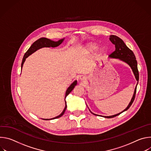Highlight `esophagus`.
Masks as SVG:
<instances>
[{
  "mask_svg": "<svg viewBox=\"0 0 151 151\" xmlns=\"http://www.w3.org/2000/svg\"><path fill=\"white\" fill-rule=\"evenodd\" d=\"M79 79H80L81 81H85L86 78H85V76H83V75H81L80 77H79Z\"/></svg>",
  "mask_w": 151,
  "mask_h": 151,
  "instance_id": "1",
  "label": "esophagus"
}]
</instances>
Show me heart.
Returning a JSON list of instances; mask_svg holds the SVG:
<instances>
[{"label": "heart", "instance_id": "b5f03b06", "mask_svg": "<svg viewBox=\"0 0 151 151\" xmlns=\"http://www.w3.org/2000/svg\"><path fill=\"white\" fill-rule=\"evenodd\" d=\"M98 48V45L97 44H90L88 46V49L91 51H96L97 49ZM103 50H101V51H103Z\"/></svg>", "mask_w": 151, "mask_h": 151}]
</instances>
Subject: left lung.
Returning a JSON list of instances; mask_svg holds the SVG:
<instances>
[{"instance_id": "1", "label": "left lung", "mask_w": 151, "mask_h": 151, "mask_svg": "<svg viewBox=\"0 0 151 151\" xmlns=\"http://www.w3.org/2000/svg\"><path fill=\"white\" fill-rule=\"evenodd\" d=\"M109 39L112 42V44L115 45V50L112 53H111L109 56L111 58H119L120 60L127 63L128 65L132 68L136 80L137 81H139V70L137 69V62L136 57H135L133 52L130 48H128L126 46L124 41L119 37H118L115 35H111L110 36ZM136 89H137V86L135 88L134 93L133 96L132 97V99L125 110H124L122 112H121L119 114H116V115H114L112 116H103V117L106 118H114V117H115V116L120 115L123 112L128 110L129 108H130V107L132 106V103H133V101L134 100L136 94ZM94 115H95V114H94Z\"/></svg>"}]
</instances>
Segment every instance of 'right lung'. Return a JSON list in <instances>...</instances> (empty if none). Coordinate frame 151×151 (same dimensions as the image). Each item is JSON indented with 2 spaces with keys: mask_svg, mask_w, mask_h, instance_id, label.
Wrapping results in <instances>:
<instances>
[{
  "mask_svg": "<svg viewBox=\"0 0 151 151\" xmlns=\"http://www.w3.org/2000/svg\"><path fill=\"white\" fill-rule=\"evenodd\" d=\"M63 40H64V39H60V40H58L57 42H54V41L51 40L49 39L45 38V37H41V38L37 39V40H36L33 43V44L31 45V47L29 48V49L27 51V52L25 53V54L23 57V60H22V63H21V69H22V68H23V64H24V63L26 60V58L27 57H28L30 55H31L32 53H33L34 52H35L37 50H39L41 48H43V47H56L60 45L61 44L62 42L63 41ZM76 83H77V81H75L70 85V86L68 88V90L66 91V95H65V98L73 90V89L74 88L75 86L76 85ZM65 103H66L65 107H64L63 111L62 112V113L60 115H58V116H57L55 118H51V119H44V120H50V119H56V118L61 117L64 114V112H65V111L66 109L67 105H66V101H65Z\"/></svg>",
  "mask_w": 151,
  "mask_h": 151,
  "instance_id": "add662e5",
  "label": "right lung"
}]
</instances>
